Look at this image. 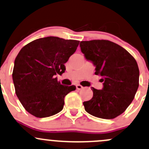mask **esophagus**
Returning <instances> with one entry per match:
<instances>
[{"mask_svg":"<svg viewBox=\"0 0 149 149\" xmlns=\"http://www.w3.org/2000/svg\"><path fill=\"white\" fill-rule=\"evenodd\" d=\"M83 86L81 85H80V84H77V85H76V89H77V90H81Z\"/></svg>","mask_w":149,"mask_h":149,"instance_id":"34e87169","label":"esophagus"}]
</instances>
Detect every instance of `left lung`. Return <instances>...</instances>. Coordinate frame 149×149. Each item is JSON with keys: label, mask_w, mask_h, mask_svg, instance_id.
<instances>
[{"label": "left lung", "mask_w": 149, "mask_h": 149, "mask_svg": "<svg viewBox=\"0 0 149 149\" xmlns=\"http://www.w3.org/2000/svg\"><path fill=\"white\" fill-rule=\"evenodd\" d=\"M81 52L95 66L101 77L102 90L93 87V97L84 101L86 111L93 116L113 119L126 111L134 100L139 85L136 61L119 45L106 40L81 41Z\"/></svg>", "instance_id": "left-lung-1"}]
</instances>
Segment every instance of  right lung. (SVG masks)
<instances>
[{"label": "right lung", "instance_id": "obj_1", "mask_svg": "<svg viewBox=\"0 0 149 149\" xmlns=\"http://www.w3.org/2000/svg\"><path fill=\"white\" fill-rule=\"evenodd\" d=\"M79 40L49 36L38 38L21 48L14 62L13 81L15 93L24 109L37 118L49 117L62 111L64 98L76 90L63 86L56 74L76 51Z\"/></svg>", "mask_w": 149, "mask_h": 149}]
</instances>
